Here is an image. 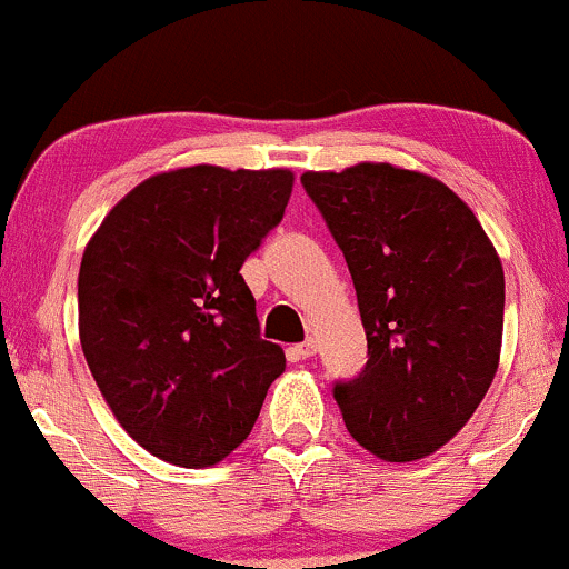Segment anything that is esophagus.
Wrapping results in <instances>:
<instances>
[{
	"mask_svg": "<svg viewBox=\"0 0 569 569\" xmlns=\"http://www.w3.org/2000/svg\"><path fill=\"white\" fill-rule=\"evenodd\" d=\"M290 352H292V356H298V358H311V356H315V352H317L315 339L301 341V345H292Z\"/></svg>",
	"mask_w": 569,
	"mask_h": 569,
	"instance_id": "34e87169",
	"label": "esophagus"
}]
</instances>
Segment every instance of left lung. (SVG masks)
<instances>
[{
  "mask_svg": "<svg viewBox=\"0 0 569 569\" xmlns=\"http://www.w3.org/2000/svg\"><path fill=\"white\" fill-rule=\"evenodd\" d=\"M301 184L345 254L369 345L356 380L333 385L347 431L382 461L431 456L497 375L502 260L472 209L418 170L360 162Z\"/></svg>",
  "mask_w": 569,
  "mask_h": 569,
  "instance_id": "obj_1",
  "label": "left lung"
}]
</instances>
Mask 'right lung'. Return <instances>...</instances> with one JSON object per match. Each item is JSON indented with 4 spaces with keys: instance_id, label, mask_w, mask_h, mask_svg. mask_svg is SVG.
<instances>
[{
    "instance_id": "add662e5",
    "label": "right lung",
    "mask_w": 569,
    "mask_h": 569,
    "mask_svg": "<svg viewBox=\"0 0 569 569\" xmlns=\"http://www.w3.org/2000/svg\"><path fill=\"white\" fill-rule=\"evenodd\" d=\"M292 173L168 170L127 192L83 249L78 333L121 429L179 467L252 431L284 352L260 339L241 266L282 222Z\"/></svg>"
}]
</instances>
